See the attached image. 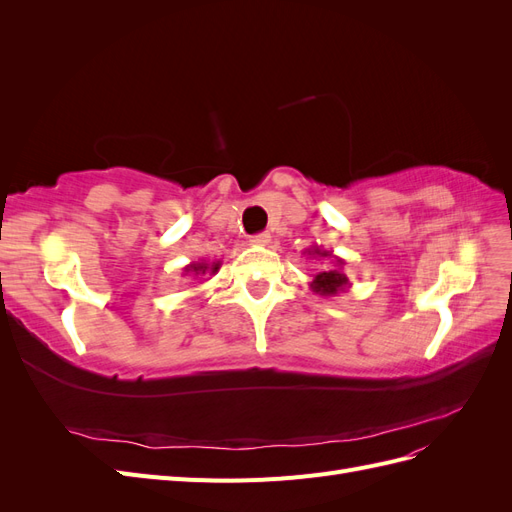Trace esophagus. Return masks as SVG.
Instances as JSON below:
<instances>
[{
  "label": "esophagus",
  "mask_w": 512,
  "mask_h": 512,
  "mask_svg": "<svg viewBox=\"0 0 512 512\" xmlns=\"http://www.w3.org/2000/svg\"><path fill=\"white\" fill-rule=\"evenodd\" d=\"M269 241H271V237L267 235V232H262V235H254V237H250V245H254V247L269 245Z\"/></svg>",
  "instance_id": "esophagus-1"
}]
</instances>
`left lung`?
<instances>
[{
  "label": "left lung",
  "instance_id": "1",
  "mask_svg": "<svg viewBox=\"0 0 512 512\" xmlns=\"http://www.w3.org/2000/svg\"><path fill=\"white\" fill-rule=\"evenodd\" d=\"M305 254L309 258H331L333 260V269H324V271L316 273L314 280L309 282V288H312V292L320 294V297H337L339 292H346L350 288V280L344 273V265H346L344 258L333 256V252L322 250L320 245L307 247Z\"/></svg>",
  "mask_w": 512,
  "mask_h": 512
}]
</instances>
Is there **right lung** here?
Returning <instances> with one entry per match:
<instances>
[{
	"mask_svg": "<svg viewBox=\"0 0 512 512\" xmlns=\"http://www.w3.org/2000/svg\"><path fill=\"white\" fill-rule=\"evenodd\" d=\"M220 267H222V260H213V262H209V260H198V262H190L188 267H183V275H190V277H200V275H215L220 271Z\"/></svg>",
	"mask_w": 512,
	"mask_h": 512,
	"instance_id": "right-lung-1",
	"label": "right lung"
}]
</instances>
